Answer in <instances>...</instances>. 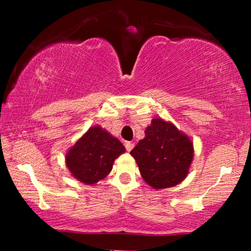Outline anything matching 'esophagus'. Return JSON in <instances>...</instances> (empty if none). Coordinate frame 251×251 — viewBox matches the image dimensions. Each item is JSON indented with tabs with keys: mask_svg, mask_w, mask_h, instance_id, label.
Masks as SVG:
<instances>
[{
	"mask_svg": "<svg viewBox=\"0 0 251 251\" xmlns=\"http://www.w3.org/2000/svg\"><path fill=\"white\" fill-rule=\"evenodd\" d=\"M125 148H126V151H130L131 150H133V147H134V144L131 143V142H125Z\"/></svg>",
	"mask_w": 251,
	"mask_h": 251,
	"instance_id": "1",
	"label": "esophagus"
}]
</instances>
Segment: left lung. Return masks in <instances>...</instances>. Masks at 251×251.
Listing matches in <instances>:
<instances>
[{
    "mask_svg": "<svg viewBox=\"0 0 251 251\" xmlns=\"http://www.w3.org/2000/svg\"><path fill=\"white\" fill-rule=\"evenodd\" d=\"M139 172L155 189L176 186L185 179L194 157L193 143L172 123L154 118L145 138L130 151Z\"/></svg>",
    "mask_w": 251,
    "mask_h": 251,
    "instance_id": "8db88e82",
    "label": "left lung"
}]
</instances>
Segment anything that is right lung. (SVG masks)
I'll use <instances>...</instances> for the list:
<instances>
[{
    "mask_svg": "<svg viewBox=\"0 0 251 251\" xmlns=\"http://www.w3.org/2000/svg\"><path fill=\"white\" fill-rule=\"evenodd\" d=\"M125 147L100 126L91 127L66 155V166L76 179L95 184L108 175Z\"/></svg>",
    "mask_w": 251,
    "mask_h": 251,
    "instance_id": "add662e5",
    "label": "right lung"
}]
</instances>
